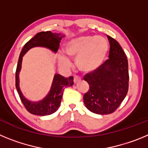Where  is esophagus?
I'll return each mask as SVG.
<instances>
[{
  "instance_id": "esophagus-1",
  "label": "esophagus",
  "mask_w": 148,
  "mask_h": 148,
  "mask_svg": "<svg viewBox=\"0 0 148 148\" xmlns=\"http://www.w3.org/2000/svg\"><path fill=\"white\" fill-rule=\"evenodd\" d=\"M74 83L75 84H76V83H78V82H79L81 81V78H78V76H76V75H75V76H74Z\"/></svg>"
}]
</instances>
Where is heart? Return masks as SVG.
Listing matches in <instances>:
<instances>
[{
    "mask_svg": "<svg viewBox=\"0 0 148 148\" xmlns=\"http://www.w3.org/2000/svg\"><path fill=\"white\" fill-rule=\"evenodd\" d=\"M108 50V43L100 36H82L70 40L65 47V52L73 58L78 70L82 72H92L100 66ZM57 59L61 66L69 67L70 59L65 55L58 53Z\"/></svg>",
    "mask_w": 148,
    "mask_h": 148,
    "instance_id": "1",
    "label": "heart"
}]
</instances>
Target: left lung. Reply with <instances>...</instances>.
<instances>
[{
	"label": "left lung",
	"instance_id": "1",
	"mask_svg": "<svg viewBox=\"0 0 148 148\" xmlns=\"http://www.w3.org/2000/svg\"><path fill=\"white\" fill-rule=\"evenodd\" d=\"M108 38L109 58L84 78L90 86L84 95V104L89 110L100 115L113 113L125 99L129 86L126 55L114 38L109 35Z\"/></svg>",
	"mask_w": 148,
	"mask_h": 148
}]
</instances>
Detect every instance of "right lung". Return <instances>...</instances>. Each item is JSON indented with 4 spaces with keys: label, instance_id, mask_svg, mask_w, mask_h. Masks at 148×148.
Here are the masks:
<instances>
[{
    "label": "right lung",
    "instance_id": "add662e5",
    "mask_svg": "<svg viewBox=\"0 0 148 148\" xmlns=\"http://www.w3.org/2000/svg\"><path fill=\"white\" fill-rule=\"evenodd\" d=\"M64 35L61 34L53 33L50 31L40 32L37 33L28 42L26 43L21 52L18 58L16 72H15V87L18 91L20 99L25 108L28 112L38 116H47L54 113L59 108L61 101L63 92L66 87L73 85V77L64 78L59 74H56L53 78L50 91L48 95L39 101H31L26 99L22 94L19 87V73L21 69V63L23 56L31 48L35 47H43L49 49L54 53L58 51L59 47L60 40Z\"/></svg>",
    "mask_w": 148,
    "mask_h": 148
}]
</instances>
